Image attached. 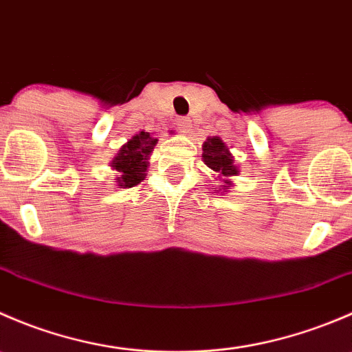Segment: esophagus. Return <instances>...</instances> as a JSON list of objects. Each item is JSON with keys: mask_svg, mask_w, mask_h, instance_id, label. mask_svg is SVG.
<instances>
[{"mask_svg": "<svg viewBox=\"0 0 352 352\" xmlns=\"http://www.w3.org/2000/svg\"><path fill=\"white\" fill-rule=\"evenodd\" d=\"M175 124L182 133H189V129L192 127V120H190L189 117H179V119L175 120Z\"/></svg>", "mask_w": 352, "mask_h": 352, "instance_id": "1", "label": "esophagus"}]
</instances>
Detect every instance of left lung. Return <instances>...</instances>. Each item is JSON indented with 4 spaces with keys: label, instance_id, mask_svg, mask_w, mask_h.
I'll list each match as a JSON object with an SVG mask.
<instances>
[{
    "label": "left lung",
    "instance_id": "obj_1",
    "mask_svg": "<svg viewBox=\"0 0 352 352\" xmlns=\"http://www.w3.org/2000/svg\"><path fill=\"white\" fill-rule=\"evenodd\" d=\"M202 151H204L202 158H204V163L209 168L225 177L236 175L239 170L233 165V156L230 155L228 148H226V144L219 138H209L204 143V146H202Z\"/></svg>",
    "mask_w": 352,
    "mask_h": 352
}]
</instances>
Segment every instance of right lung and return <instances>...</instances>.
Here are the masks:
<instances>
[{
	"label": "right lung",
	"mask_w": 352,
	"mask_h": 352,
	"mask_svg": "<svg viewBox=\"0 0 352 352\" xmlns=\"http://www.w3.org/2000/svg\"><path fill=\"white\" fill-rule=\"evenodd\" d=\"M155 144L156 140L150 136V133L141 131L138 136H134L133 140L127 141V144L120 148L119 155L112 162L113 168L120 172V175L116 177V182L120 187L127 189V187H134L141 180H144V172L148 166L146 160Z\"/></svg>",
	"instance_id": "obj_1"
}]
</instances>
